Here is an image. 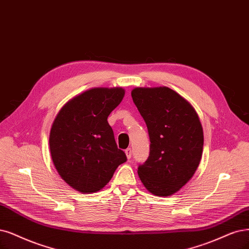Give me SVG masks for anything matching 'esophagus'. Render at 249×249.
<instances>
[{
    "mask_svg": "<svg viewBox=\"0 0 249 249\" xmlns=\"http://www.w3.org/2000/svg\"><path fill=\"white\" fill-rule=\"evenodd\" d=\"M125 154H126L127 159H130L131 156H132V151H131V149H130V148L126 149V150H125Z\"/></svg>",
    "mask_w": 249,
    "mask_h": 249,
    "instance_id": "obj_1",
    "label": "esophagus"
}]
</instances>
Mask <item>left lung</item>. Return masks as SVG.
<instances>
[{"mask_svg":"<svg viewBox=\"0 0 249 249\" xmlns=\"http://www.w3.org/2000/svg\"><path fill=\"white\" fill-rule=\"evenodd\" d=\"M150 136V156L140 165L145 189L160 197L180 190L196 172L203 151V129L192 105L168 87L131 91Z\"/></svg>","mask_w":249,"mask_h":249,"instance_id":"8db88e82","label":"left lung"}]
</instances>
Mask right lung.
I'll list each match as a JSON object with an SVG mask.
<instances>
[{
    "label": "right lung",
    "instance_id": "1",
    "mask_svg": "<svg viewBox=\"0 0 249 249\" xmlns=\"http://www.w3.org/2000/svg\"><path fill=\"white\" fill-rule=\"evenodd\" d=\"M124 94L121 87L89 89L69 100L54 119L49 136L53 164L61 178L79 192L101 190L127 160L107 123Z\"/></svg>",
    "mask_w": 249,
    "mask_h": 249
}]
</instances>
